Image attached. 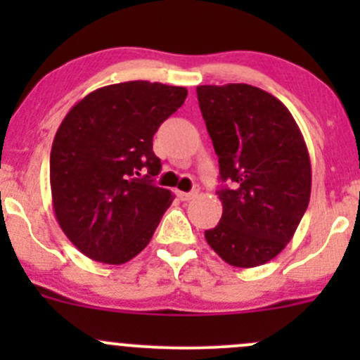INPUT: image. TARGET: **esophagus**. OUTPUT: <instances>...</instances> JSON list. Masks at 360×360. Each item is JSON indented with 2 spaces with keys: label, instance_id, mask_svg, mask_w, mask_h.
<instances>
[{
  "label": "esophagus",
  "instance_id": "1",
  "mask_svg": "<svg viewBox=\"0 0 360 360\" xmlns=\"http://www.w3.org/2000/svg\"><path fill=\"white\" fill-rule=\"evenodd\" d=\"M176 195H177V198H179V200H183V202L193 200V198L198 195V188H195V190L190 191V193H184V191H177Z\"/></svg>",
  "mask_w": 360,
  "mask_h": 360
}]
</instances>
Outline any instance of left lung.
I'll list each match as a JSON object with an SVG mask.
<instances>
[{
	"mask_svg": "<svg viewBox=\"0 0 360 360\" xmlns=\"http://www.w3.org/2000/svg\"><path fill=\"white\" fill-rule=\"evenodd\" d=\"M197 96L228 183L205 240L231 266H259L288 245L310 202L307 144L288 108L257 86L200 85Z\"/></svg>",
	"mask_w": 360,
	"mask_h": 360,
	"instance_id": "1",
	"label": "left lung"
}]
</instances>
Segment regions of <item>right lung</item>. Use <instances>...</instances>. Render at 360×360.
I'll use <instances>...</instances> for the list:
<instances>
[{
	"label": "right lung",
	"mask_w": 360,
	"mask_h": 360,
	"mask_svg": "<svg viewBox=\"0 0 360 360\" xmlns=\"http://www.w3.org/2000/svg\"><path fill=\"white\" fill-rule=\"evenodd\" d=\"M188 90L137 82L103 86L69 110L53 137L50 186L59 226L76 249L122 264L153 237L172 193L153 183L158 127L183 106Z\"/></svg>",
	"instance_id": "add662e5"
}]
</instances>
